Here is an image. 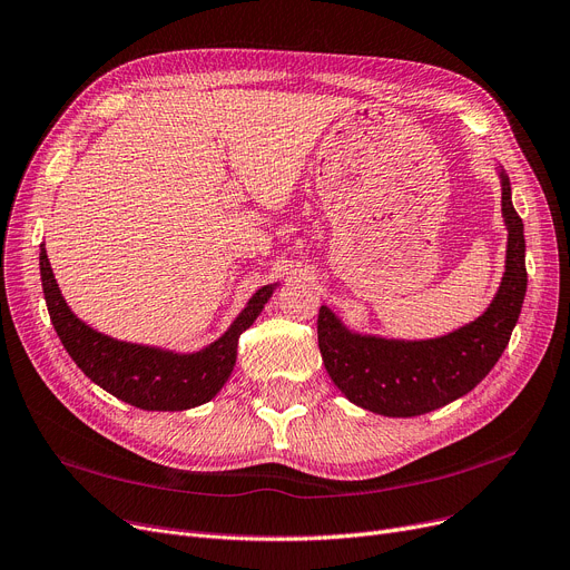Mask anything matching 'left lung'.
<instances>
[{
  "instance_id": "obj_1",
  "label": "left lung",
  "mask_w": 570,
  "mask_h": 570,
  "mask_svg": "<svg viewBox=\"0 0 570 570\" xmlns=\"http://www.w3.org/2000/svg\"><path fill=\"white\" fill-rule=\"evenodd\" d=\"M508 229L505 273L476 321L435 338H385L348 330L321 306L317 346L336 389L367 412L409 419L470 393L503 355L527 294V240L512 206L510 177L498 166Z\"/></svg>"
}]
</instances>
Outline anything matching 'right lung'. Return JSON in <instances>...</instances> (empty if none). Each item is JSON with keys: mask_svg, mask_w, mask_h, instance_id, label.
I'll use <instances>...</instances> for the list:
<instances>
[{"mask_svg": "<svg viewBox=\"0 0 570 570\" xmlns=\"http://www.w3.org/2000/svg\"><path fill=\"white\" fill-rule=\"evenodd\" d=\"M39 271L51 323L77 367L109 395L145 412H181L210 402L234 372L238 336L257 321L278 287V283L259 287L232 327L210 346L175 353L111 338L79 321L62 299L43 243L39 245Z\"/></svg>", "mask_w": 570, "mask_h": 570, "instance_id": "add662e5", "label": "right lung"}]
</instances>
